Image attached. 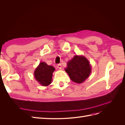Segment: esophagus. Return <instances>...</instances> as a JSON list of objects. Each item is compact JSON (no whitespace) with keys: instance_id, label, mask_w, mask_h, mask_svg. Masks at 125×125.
I'll list each match as a JSON object with an SVG mask.
<instances>
[{"instance_id":"obj_1","label":"esophagus","mask_w":125,"mask_h":125,"mask_svg":"<svg viewBox=\"0 0 125 125\" xmlns=\"http://www.w3.org/2000/svg\"><path fill=\"white\" fill-rule=\"evenodd\" d=\"M57 68H58V69H61L62 68V64L61 63L58 64V65H57Z\"/></svg>"}]
</instances>
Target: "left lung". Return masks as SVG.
I'll return each instance as SVG.
<instances>
[{
	"label": "left lung",
	"instance_id": "1",
	"mask_svg": "<svg viewBox=\"0 0 125 125\" xmlns=\"http://www.w3.org/2000/svg\"><path fill=\"white\" fill-rule=\"evenodd\" d=\"M65 71L72 81L81 83L89 77L91 68L84 57L76 55L68 62Z\"/></svg>",
	"mask_w": 125,
	"mask_h": 125
}]
</instances>
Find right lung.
Wrapping results in <instances>:
<instances>
[{
	"label": "right lung",
	"instance_id": "right-lung-1",
	"mask_svg": "<svg viewBox=\"0 0 125 125\" xmlns=\"http://www.w3.org/2000/svg\"><path fill=\"white\" fill-rule=\"evenodd\" d=\"M55 71V68L48 66L44 62L40 63L34 71V77L40 84L43 86H47L52 83V73Z\"/></svg>",
	"mask_w": 125,
	"mask_h": 125
}]
</instances>
